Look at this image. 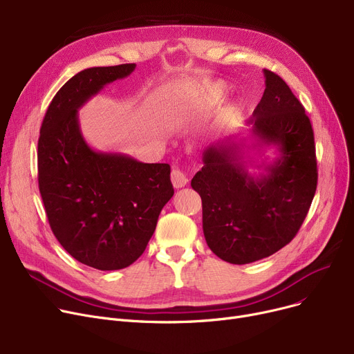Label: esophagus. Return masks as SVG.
Listing matches in <instances>:
<instances>
[{
  "label": "esophagus",
  "mask_w": 354,
  "mask_h": 354,
  "mask_svg": "<svg viewBox=\"0 0 354 354\" xmlns=\"http://www.w3.org/2000/svg\"><path fill=\"white\" fill-rule=\"evenodd\" d=\"M171 180H172L175 188H183L185 185L188 183L187 175H185L180 169H178V167H175V169L172 171V174H171Z\"/></svg>",
  "instance_id": "1"
}]
</instances>
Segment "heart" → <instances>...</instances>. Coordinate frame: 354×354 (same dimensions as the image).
I'll use <instances>...</instances> for the list:
<instances>
[{
  "label": "heart",
  "mask_w": 354,
  "mask_h": 354,
  "mask_svg": "<svg viewBox=\"0 0 354 354\" xmlns=\"http://www.w3.org/2000/svg\"><path fill=\"white\" fill-rule=\"evenodd\" d=\"M224 91H225V88L222 87V86H218V87L211 88V90L208 91V100H209L211 103H215V102L221 100L222 96H224Z\"/></svg>",
  "instance_id": "heart-1"
}]
</instances>
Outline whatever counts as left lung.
Returning a JSON list of instances; mask_svg holds the SVG:
<instances>
[{"instance_id": "left-lung-1", "label": "left lung", "mask_w": 354, "mask_h": 354, "mask_svg": "<svg viewBox=\"0 0 354 354\" xmlns=\"http://www.w3.org/2000/svg\"><path fill=\"white\" fill-rule=\"evenodd\" d=\"M264 76V95L247 120L254 142L227 136L211 143L191 182L202 199L208 247L238 266L286 247L299 232L317 188L314 133L304 107L280 76L270 70ZM263 145H275L279 156L263 174L251 176L243 149Z\"/></svg>"}]
</instances>
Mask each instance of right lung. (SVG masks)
<instances>
[{
	"label": "right lung",
	"mask_w": 354,
	"mask_h": 354,
	"mask_svg": "<svg viewBox=\"0 0 354 354\" xmlns=\"http://www.w3.org/2000/svg\"><path fill=\"white\" fill-rule=\"evenodd\" d=\"M135 67L77 73L54 96L40 129L39 188L51 231L73 258L102 271L136 261L174 196L169 165L97 152L82 135L79 109Z\"/></svg>",
	"instance_id": "obj_1"
}]
</instances>
